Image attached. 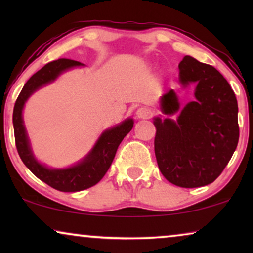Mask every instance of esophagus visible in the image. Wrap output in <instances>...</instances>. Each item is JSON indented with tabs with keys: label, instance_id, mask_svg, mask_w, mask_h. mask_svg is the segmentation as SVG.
I'll return each instance as SVG.
<instances>
[{
	"label": "esophagus",
	"instance_id": "esophagus-1",
	"mask_svg": "<svg viewBox=\"0 0 253 253\" xmlns=\"http://www.w3.org/2000/svg\"><path fill=\"white\" fill-rule=\"evenodd\" d=\"M136 115L138 119H150L153 115V110L148 108V107H140V108L137 109Z\"/></svg>",
	"mask_w": 253,
	"mask_h": 253
}]
</instances>
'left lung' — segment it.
Wrapping results in <instances>:
<instances>
[{
	"label": "left lung",
	"instance_id": "8db88e82",
	"mask_svg": "<svg viewBox=\"0 0 253 253\" xmlns=\"http://www.w3.org/2000/svg\"><path fill=\"white\" fill-rule=\"evenodd\" d=\"M183 87L196 84L195 99L181 109L174 89L160 99L165 115L154 117V152L166 179L181 188H198L219 177L237 147L238 106L226 78L189 55L179 62Z\"/></svg>",
	"mask_w": 253,
	"mask_h": 253
}]
</instances>
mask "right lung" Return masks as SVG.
Here are the masks:
<instances>
[{"label": "right lung", "mask_w": 253, "mask_h": 253, "mask_svg": "<svg viewBox=\"0 0 253 253\" xmlns=\"http://www.w3.org/2000/svg\"><path fill=\"white\" fill-rule=\"evenodd\" d=\"M83 63L68 58H60L47 63L36 72L19 93L13 108L12 123L15 130L16 147L24 165L51 188L62 192H76L88 189L101 181L115 158L121 141L133 127V120L126 119L122 123L107 129L96 140L94 146L81 161L68 168H49L34 157L23 120L25 102L38 89L53 83L58 76L72 68L83 67Z\"/></svg>", "instance_id": "right-lung-1"}]
</instances>
